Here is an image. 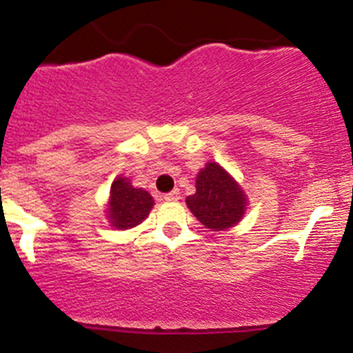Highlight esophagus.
Segmentation results:
<instances>
[{
    "mask_svg": "<svg viewBox=\"0 0 353 353\" xmlns=\"http://www.w3.org/2000/svg\"><path fill=\"white\" fill-rule=\"evenodd\" d=\"M179 198H181L179 190H174V191H170V193L163 194V199H165V201H177Z\"/></svg>",
    "mask_w": 353,
    "mask_h": 353,
    "instance_id": "1",
    "label": "esophagus"
}]
</instances>
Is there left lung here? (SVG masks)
<instances>
[{
  "mask_svg": "<svg viewBox=\"0 0 353 353\" xmlns=\"http://www.w3.org/2000/svg\"><path fill=\"white\" fill-rule=\"evenodd\" d=\"M188 208L210 230H227L243 220L248 196L220 163L208 162L196 176V193L186 198Z\"/></svg>",
  "mask_w": 353,
  "mask_h": 353,
  "instance_id": "8db88e82",
  "label": "left lung"
}]
</instances>
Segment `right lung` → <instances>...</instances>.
<instances>
[{
	"label": "right lung",
	"instance_id": "1",
	"mask_svg": "<svg viewBox=\"0 0 353 353\" xmlns=\"http://www.w3.org/2000/svg\"><path fill=\"white\" fill-rule=\"evenodd\" d=\"M154 208V198L148 191L134 188L128 177L117 176L110 186L108 201V220L117 230H128L140 225Z\"/></svg>",
	"mask_w": 353,
	"mask_h": 353
}]
</instances>
